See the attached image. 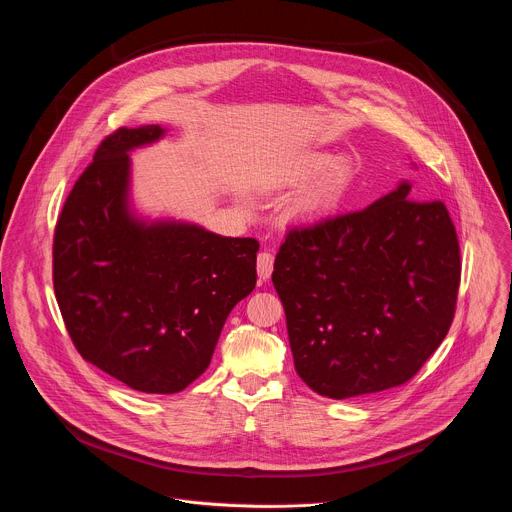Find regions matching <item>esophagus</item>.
<instances>
[{"label": "esophagus", "instance_id": "obj_1", "mask_svg": "<svg viewBox=\"0 0 512 512\" xmlns=\"http://www.w3.org/2000/svg\"><path fill=\"white\" fill-rule=\"evenodd\" d=\"M271 271H273V253H269V251L259 253V257H257V273H259V277L261 279H269Z\"/></svg>", "mask_w": 512, "mask_h": 512}]
</instances>
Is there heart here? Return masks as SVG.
Wrapping results in <instances>:
<instances>
[{"label": "heart", "instance_id": "b5f03b06", "mask_svg": "<svg viewBox=\"0 0 512 512\" xmlns=\"http://www.w3.org/2000/svg\"><path fill=\"white\" fill-rule=\"evenodd\" d=\"M330 166V160L328 158H308L306 162L300 164V168L296 170V176L294 180L296 182H310L314 180L316 176H320L326 168ZM338 186H340V174L338 172H332L328 174L302 202H300V208L302 212H320L324 210L326 206L332 204L336 192H338Z\"/></svg>", "mask_w": 512, "mask_h": 512}]
</instances>
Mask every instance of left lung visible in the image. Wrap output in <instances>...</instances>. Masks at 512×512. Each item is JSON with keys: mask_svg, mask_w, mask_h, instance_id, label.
I'll return each mask as SVG.
<instances>
[{"mask_svg": "<svg viewBox=\"0 0 512 512\" xmlns=\"http://www.w3.org/2000/svg\"><path fill=\"white\" fill-rule=\"evenodd\" d=\"M411 186L401 180L364 210L291 229L279 247L271 279L291 354L322 397L407 383L450 330L456 229L444 202L413 200Z\"/></svg>", "mask_w": 512, "mask_h": 512, "instance_id": "obj_1", "label": "left lung"}]
</instances>
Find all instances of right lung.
<instances>
[{
	"label": "right lung",
	"instance_id": "obj_1",
	"mask_svg": "<svg viewBox=\"0 0 512 512\" xmlns=\"http://www.w3.org/2000/svg\"><path fill=\"white\" fill-rule=\"evenodd\" d=\"M162 125L119 129L68 194L54 233V291L81 356L133 391H184L210 364L231 310L257 283L255 239L139 212L131 154Z\"/></svg>",
	"mask_w": 512,
	"mask_h": 512
}]
</instances>
